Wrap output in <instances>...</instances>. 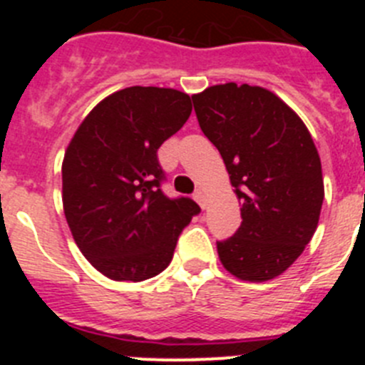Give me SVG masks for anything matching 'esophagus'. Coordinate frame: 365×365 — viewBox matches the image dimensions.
Returning <instances> with one entry per match:
<instances>
[{
  "mask_svg": "<svg viewBox=\"0 0 365 365\" xmlns=\"http://www.w3.org/2000/svg\"><path fill=\"white\" fill-rule=\"evenodd\" d=\"M193 199H195V201H197L199 205H201V208H202V210H205L206 206H208V205H206V193H205V190H201V188H199L197 192L193 193Z\"/></svg>",
  "mask_w": 365,
  "mask_h": 365,
  "instance_id": "1",
  "label": "esophagus"
}]
</instances>
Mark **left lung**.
<instances>
[{
    "instance_id": "8db88e82",
    "label": "left lung",
    "mask_w": 365,
    "mask_h": 365,
    "mask_svg": "<svg viewBox=\"0 0 365 365\" xmlns=\"http://www.w3.org/2000/svg\"><path fill=\"white\" fill-rule=\"evenodd\" d=\"M192 100L241 205V227L217 243L221 265L243 282L278 278L314 235L324 202L320 155L307 125L259 86L219 83Z\"/></svg>"
}]
</instances>
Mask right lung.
Returning <instances> with one entry per match:
<instances>
[{
  "label": "right lung",
  "instance_id": "obj_1",
  "mask_svg": "<svg viewBox=\"0 0 365 365\" xmlns=\"http://www.w3.org/2000/svg\"><path fill=\"white\" fill-rule=\"evenodd\" d=\"M190 113L186 93L133 86L100 100L74 131L62 163L63 214L80 252L106 278L144 282L163 272L201 210L159 188L157 150Z\"/></svg>",
  "mask_w": 365,
  "mask_h": 365
}]
</instances>
